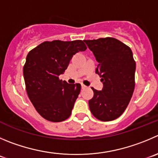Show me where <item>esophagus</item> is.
<instances>
[{"instance_id":"esophagus-1","label":"esophagus","mask_w":158,"mask_h":158,"mask_svg":"<svg viewBox=\"0 0 158 158\" xmlns=\"http://www.w3.org/2000/svg\"><path fill=\"white\" fill-rule=\"evenodd\" d=\"M81 88H82V89H85V88H87V86H85V85H83V84H81Z\"/></svg>"}]
</instances>
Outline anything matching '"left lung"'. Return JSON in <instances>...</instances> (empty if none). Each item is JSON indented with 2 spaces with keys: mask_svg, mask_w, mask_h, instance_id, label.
<instances>
[{
  "mask_svg": "<svg viewBox=\"0 0 158 158\" xmlns=\"http://www.w3.org/2000/svg\"><path fill=\"white\" fill-rule=\"evenodd\" d=\"M98 63L96 73L102 77V91L92 88L88 102L92 115L101 121L119 117L128 106L135 88L136 62L131 49L115 38L84 40Z\"/></svg>",
  "mask_w": 158,
  "mask_h": 158,
  "instance_id": "left-lung-1",
  "label": "left lung"
}]
</instances>
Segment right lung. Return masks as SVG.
I'll use <instances>...</instances> for the list:
<instances>
[{
  "label": "right lung",
  "instance_id": "right-lung-1",
  "mask_svg": "<svg viewBox=\"0 0 158 158\" xmlns=\"http://www.w3.org/2000/svg\"><path fill=\"white\" fill-rule=\"evenodd\" d=\"M82 40L44 42L31 49L23 67L27 94L42 117L58 123L70 117L80 94V84L60 80L73 55L86 50Z\"/></svg>",
  "mask_w": 158,
  "mask_h": 158
}]
</instances>
